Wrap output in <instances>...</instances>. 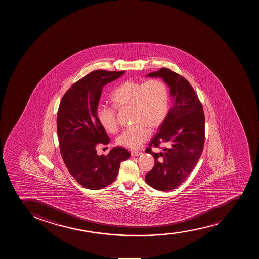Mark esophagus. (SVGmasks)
Here are the masks:
<instances>
[{"instance_id":"34e87169","label":"esophagus","mask_w":259,"mask_h":259,"mask_svg":"<svg viewBox=\"0 0 259 259\" xmlns=\"http://www.w3.org/2000/svg\"><path fill=\"white\" fill-rule=\"evenodd\" d=\"M141 154V152L140 151H136V150H134V151L131 152V155L133 157L139 156Z\"/></svg>"}]
</instances>
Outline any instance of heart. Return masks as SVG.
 <instances>
[{
    "label": "heart",
    "mask_w": 259,
    "mask_h": 259,
    "mask_svg": "<svg viewBox=\"0 0 259 259\" xmlns=\"http://www.w3.org/2000/svg\"><path fill=\"white\" fill-rule=\"evenodd\" d=\"M113 106L100 105L96 116L105 131H117V110L130 108L134 125L117 137L116 144L127 149H137L148 140L152 131L163 124L169 112V91L159 79L138 82L128 80L118 85L110 95Z\"/></svg>",
    "instance_id": "b5f03b06"
}]
</instances>
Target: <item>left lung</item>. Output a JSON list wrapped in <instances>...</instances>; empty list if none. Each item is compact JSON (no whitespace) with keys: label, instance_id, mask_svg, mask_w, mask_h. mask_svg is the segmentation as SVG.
I'll return each mask as SVG.
<instances>
[{"label":"left lung","instance_id":"1","mask_svg":"<svg viewBox=\"0 0 259 259\" xmlns=\"http://www.w3.org/2000/svg\"><path fill=\"white\" fill-rule=\"evenodd\" d=\"M148 77H162L174 99L166 119L145 150L154 158V167L145 176V182L154 189L168 192L187 179L201 157L204 146V113L198 96L185 77L165 67ZM153 147L162 152H153Z\"/></svg>","mask_w":259,"mask_h":259}]
</instances>
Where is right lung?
Returning a JSON list of instances; mask_svg holds the SVG:
<instances>
[{
  "label": "right lung",
  "instance_id": "right-lung-1",
  "mask_svg": "<svg viewBox=\"0 0 259 259\" xmlns=\"http://www.w3.org/2000/svg\"><path fill=\"white\" fill-rule=\"evenodd\" d=\"M125 71L95 70L78 80L63 95L57 111L60 152L70 174L81 186L98 190L112 183L120 162L130 153L115 147L107 155H98L96 147L110 143L97 116L103 87L117 79Z\"/></svg>",
  "mask_w": 259,
  "mask_h": 259
}]
</instances>
